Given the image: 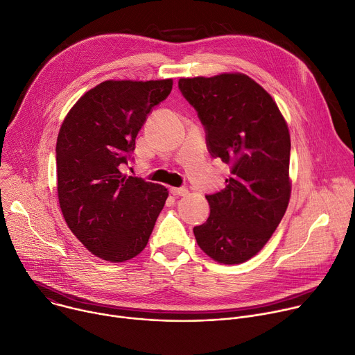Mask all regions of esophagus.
Listing matches in <instances>:
<instances>
[{
	"mask_svg": "<svg viewBox=\"0 0 355 355\" xmlns=\"http://www.w3.org/2000/svg\"><path fill=\"white\" fill-rule=\"evenodd\" d=\"M170 192L175 196H185L188 195V189L185 187H181V188H175V187H171L170 188Z\"/></svg>",
	"mask_w": 355,
	"mask_h": 355,
	"instance_id": "obj_1",
	"label": "esophagus"
}]
</instances>
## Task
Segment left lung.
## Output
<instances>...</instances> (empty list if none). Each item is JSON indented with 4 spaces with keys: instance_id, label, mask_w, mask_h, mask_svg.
<instances>
[{
    "instance_id": "left-lung-1",
    "label": "left lung",
    "mask_w": 355,
    "mask_h": 355,
    "mask_svg": "<svg viewBox=\"0 0 355 355\" xmlns=\"http://www.w3.org/2000/svg\"><path fill=\"white\" fill-rule=\"evenodd\" d=\"M205 126L209 153L230 166L226 187L207 195L205 223L193 227L200 250L220 264H241L267 244L291 198V136L272 96L243 73L180 78Z\"/></svg>"
}]
</instances>
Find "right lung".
<instances>
[{"label": "right lung", "mask_w": 355, "mask_h": 355, "mask_svg": "<svg viewBox=\"0 0 355 355\" xmlns=\"http://www.w3.org/2000/svg\"><path fill=\"white\" fill-rule=\"evenodd\" d=\"M173 88L166 80H107L87 91L58 136V196L73 234L111 263L136 257L164 208V185L122 173L148 112Z\"/></svg>", "instance_id": "add662e5"}]
</instances>
